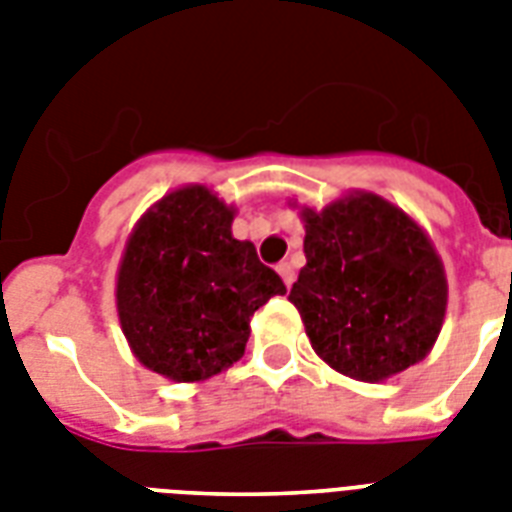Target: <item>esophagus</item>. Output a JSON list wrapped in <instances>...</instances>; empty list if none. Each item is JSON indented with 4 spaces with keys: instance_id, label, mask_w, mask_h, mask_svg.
<instances>
[{
    "instance_id": "esophagus-1",
    "label": "esophagus",
    "mask_w": 512,
    "mask_h": 512,
    "mask_svg": "<svg viewBox=\"0 0 512 512\" xmlns=\"http://www.w3.org/2000/svg\"><path fill=\"white\" fill-rule=\"evenodd\" d=\"M276 271H279V276L284 279V284H287V287H292V284H295V268H292V263H281Z\"/></svg>"
}]
</instances>
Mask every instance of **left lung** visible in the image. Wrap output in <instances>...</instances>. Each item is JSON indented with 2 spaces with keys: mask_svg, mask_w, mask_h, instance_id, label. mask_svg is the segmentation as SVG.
I'll return each mask as SVG.
<instances>
[{
  "mask_svg": "<svg viewBox=\"0 0 512 512\" xmlns=\"http://www.w3.org/2000/svg\"><path fill=\"white\" fill-rule=\"evenodd\" d=\"M305 268L289 300L335 372L388 380L428 356L446 316L444 263L404 209L356 191L303 207Z\"/></svg>",
  "mask_w": 512,
  "mask_h": 512,
  "instance_id": "8db88e82",
  "label": "left lung"
}]
</instances>
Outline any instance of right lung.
<instances>
[{
  "instance_id": "1",
  "label": "right lung",
  "mask_w": 512,
  "mask_h": 512,
  "mask_svg": "<svg viewBox=\"0 0 512 512\" xmlns=\"http://www.w3.org/2000/svg\"><path fill=\"white\" fill-rule=\"evenodd\" d=\"M236 209L207 185H185L140 217L116 273V311L151 372L199 382L244 356L249 319L287 287L233 239Z\"/></svg>"
}]
</instances>
